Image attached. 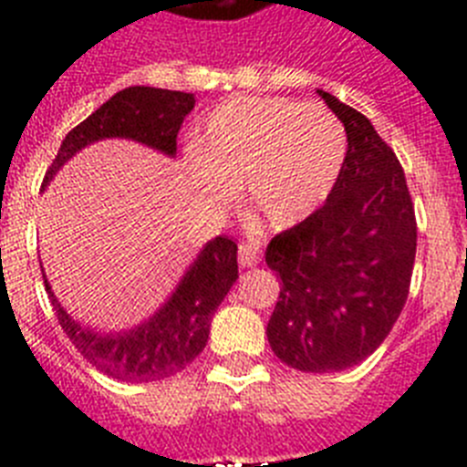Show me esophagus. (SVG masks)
Returning a JSON list of instances; mask_svg holds the SVG:
<instances>
[{"label": "esophagus", "instance_id": "1", "mask_svg": "<svg viewBox=\"0 0 467 467\" xmlns=\"http://www.w3.org/2000/svg\"><path fill=\"white\" fill-rule=\"evenodd\" d=\"M259 257H262L259 243L245 241L238 245V262H241V266H257Z\"/></svg>", "mask_w": 467, "mask_h": 467}]
</instances>
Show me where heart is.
<instances>
[{"instance_id": "heart-1", "label": "heart", "mask_w": 467, "mask_h": 467, "mask_svg": "<svg viewBox=\"0 0 467 467\" xmlns=\"http://www.w3.org/2000/svg\"><path fill=\"white\" fill-rule=\"evenodd\" d=\"M193 147L214 203L229 201V184H245L259 220L285 229L327 201L344 168L346 133L325 107L243 95L210 111Z\"/></svg>"}]
</instances>
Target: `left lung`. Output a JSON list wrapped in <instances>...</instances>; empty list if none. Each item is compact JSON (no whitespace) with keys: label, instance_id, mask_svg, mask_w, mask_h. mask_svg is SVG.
I'll return each mask as SVG.
<instances>
[{"label":"left lung","instance_id":"8db88e82","mask_svg":"<svg viewBox=\"0 0 467 467\" xmlns=\"http://www.w3.org/2000/svg\"><path fill=\"white\" fill-rule=\"evenodd\" d=\"M346 128L348 151L323 208L271 238L280 295L271 350L299 372H341L372 356L404 308L416 217L395 151L369 119L317 90Z\"/></svg>","mask_w":467,"mask_h":467}]
</instances>
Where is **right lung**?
<instances>
[{"label":"right lung","instance_id":"obj_1","mask_svg":"<svg viewBox=\"0 0 467 467\" xmlns=\"http://www.w3.org/2000/svg\"><path fill=\"white\" fill-rule=\"evenodd\" d=\"M193 105V93L182 90L151 86H130L119 90L100 109H95L86 121L65 135L41 189L51 184L56 172L72 156L107 138L133 140L175 159L177 133ZM236 253V243L226 236L205 243L166 304L144 323L123 332H95L93 327L77 323L51 292L44 269L41 275L57 313V323L81 356L95 369L117 381L147 383L182 372L205 348L210 320L238 278Z\"/></svg>","mask_w":467,"mask_h":467}]
</instances>
